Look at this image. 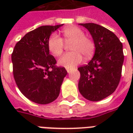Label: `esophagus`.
Listing matches in <instances>:
<instances>
[{
  "label": "esophagus",
  "instance_id": "obj_1",
  "mask_svg": "<svg viewBox=\"0 0 133 133\" xmlns=\"http://www.w3.org/2000/svg\"><path fill=\"white\" fill-rule=\"evenodd\" d=\"M66 70H67V72H68L70 73L71 72V70H72V69L69 68H66Z\"/></svg>",
  "mask_w": 133,
  "mask_h": 133
}]
</instances>
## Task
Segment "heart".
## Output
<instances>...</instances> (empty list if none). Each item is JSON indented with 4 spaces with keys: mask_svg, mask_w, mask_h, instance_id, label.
I'll return each instance as SVG.
<instances>
[{
    "mask_svg": "<svg viewBox=\"0 0 133 133\" xmlns=\"http://www.w3.org/2000/svg\"><path fill=\"white\" fill-rule=\"evenodd\" d=\"M63 38L66 41H72V52L64 54L59 59L58 64L66 68H73L81 62L82 56L85 58L92 56L95 50V43L92 38L85 36L83 30L76 26L65 28L62 31ZM64 42L62 38L53 33L48 41V48L50 52L55 56L62 54Z\"/></svg>",
    "mask_w": 133,
    "mask_h": 133,
    "instance_id": "b5f03b06",
    "label": "heart"
}]
</instances>
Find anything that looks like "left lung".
Listing matches in <instances>:
<instances>
[{
	"label": "left lung",
	"mask_w": 133,
	"mask_h": 133,
	"mask_svg": "<svg viewBox=\"0 0 133 133\" xmlns=\"http://www.w3.org/2000/svg\"><path fill=\"white\" fill-rule=\"evenodd\" d=\"M92 36L95 55L87 65L79 67V90L88 100L97 101L115 92L122 76L123 45L113 32L95 23H80Z\"/></svg>",
	"instance_id": "left-lung-1"
}]
</instances>
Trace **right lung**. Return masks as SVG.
<instances>
[{
    "label": "right lung",
    "mask_w": 133,
    "mask_h": 133,
    "mask_svg": "<svg viewBox=\"0 0 133 133\" xmlns=\"http://www.w3.org/2000/svg\"><path fill=\"white\" fill-rule=\"evenodd\" d=\"M62 25L41 26L28 32L16 44L11 54L16 83L22 94L34 103L54 101L68 74L65 68L56 66L48 48L51 34Z\"/></svg>",
    "instance_id": "obj_1"
}]
</instances>
